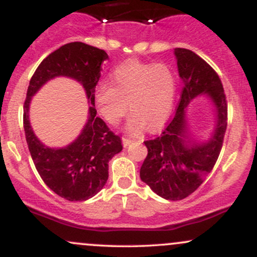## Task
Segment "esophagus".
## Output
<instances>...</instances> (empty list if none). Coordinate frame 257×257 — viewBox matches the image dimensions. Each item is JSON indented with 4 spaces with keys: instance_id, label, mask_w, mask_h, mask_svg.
Listing matches in <instances>:
<instances>
[{
    "instance_id": "esophagus-1",
    "label": "esophagus",
    "mask_w": 257,
    "mask_h": 257,
    "mask_svg": "<svg viewBox=\"0 0 257 257\" xmlns=\"http://www.w3.org/2000/svg\"><path fill=\"white\" fill-rule=\"evenodd\" d=\"M122 143H123V146H124V147H126V146H128V145H129V144H131V143H132V140H131V139H128V138L123 137V138H122Z\"/></svg>"
}]
</instances>
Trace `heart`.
Listing matches in <instances>:
<instances>
[{
	"instance_id": "b5f03b06",
	"label": "heart",
	"mask_w": 257,
	"mask_h": 257,
	"mask_svg": "<svg viewBox=\"0 0 257 257\" xmlns=\"http://www.w3.org/2000/svg\"><path fill=\"white\" fill-rule=\"evenodd\" d=\"M111 79L112 84L100 82L94 93L100 114L106 122L117 124L129 106L133 114L126 129L133 134L144 126L155 131L166 123L176 91V76L169 65L131 59L112 71Z\"/></svg>"
}]
</instances>
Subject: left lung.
Listing matches in <instances>:
<instances>
[{"label": "left lung", "mask_w": 257, "mask_h": 257, "mask_svg": "<svg viewBox=\"0 0 257 257\" xmlns=\"http://www.w3.org/2000/svg\"><path fill=\"white\" fill-rule=\"evenodd\" d=\"M175 57L184 81L180 101L162 134L144 141L147 156L140 169L141 180L169 200L184 199L203 184L219 158L227 128V100L216 71L190 49L175 48ZM202 93L214 102L217 128L209 142L190 146L184 108Z\"/></svg>", "instance_id": "left-lung-1"}]
</instances>
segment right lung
Returning <instances> with one entry per match:
<instances>
[{"label":"right lung","mask_w":257,"mask_h":257,"mask_svg":"<svg viewBox=\"0 0 257 257\" xmlns=\"http://www.w3.org/2000/svg\"><path fill=\"white\" fill-rule=\"evenodd\" d=\"M105 51L83 42H71L48 55L38 65L30 79L24 102V129L32 161L44 184L70 202H82L95 196L108 179V162L122 151L118 135L96 116L95 87ZM71 77L84 85L90 100V117L80 137L64 149L44 147L33 134L28 120L31 98L49 79Z\"/></svg>","instance_id":"add662e5"}]
</instances>
